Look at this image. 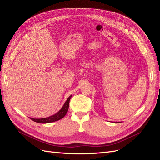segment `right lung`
Masks as SVG:
<instances>
[{
  "label": "right lung",
  "instance_id": "add662e5",
  "mask_svg": "<svg viewBox=\"0 0 160 160\" xmlns=\"http://www.w3.org/2000/svg\"><path fill=\"white\" fill-rule=\"evenodd\" d=\"M71 97H72V95L68 98V99H67L66 101L65 102L62 108L57 113H56V114H55L52 116H50L49 117H47V118H30L35 122L41 123H50V122H56V121H58V120L62 119V118L65 116L67 112H68V110L69 102H70V100L71 98Z\"/></svg>",
  "mask_w": 160,
  "mask_h": 160
}]
</instances>
